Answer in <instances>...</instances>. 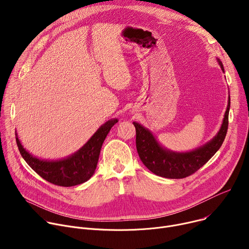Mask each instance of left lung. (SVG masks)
<instances>
[{
  "label": "left lung",
  "instance_id": "1",
  "mask_svg": "<svg viewBox=\"0 0 249 249\" xmlns=\"http://www.w3.org/2000/svg\"><path fill=\"white\" fill-rule=\"evenodd\" d=\"M218 62L224 71L222 62ZM231 97L229 96L228 107L219 133L204 146L186 153H175L162 148L154 135L139 123L133 122L136 128V147L139 157L143 163L155 174L165 178H184L202 167L224 143L228 127Z\"/></svg>",
  "mask_w": 249,
  "mask_h": 249
}]
</instances>
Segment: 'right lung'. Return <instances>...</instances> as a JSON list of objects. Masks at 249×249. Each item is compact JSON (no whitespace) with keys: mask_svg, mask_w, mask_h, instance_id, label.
<instances>
[{"mask_svg":"<svg viewBox=\"0 0 249 249\" xmlns=\"http://www.w3.org/2000/svg\"><path fill=\"white\" fill-rule=\"evenodd\" d=\"M118 122L111 119L103 124L87 144L77 153L59 160H44L31 156L16 137L19 153L27 164L46 181L63 187L75 186L88 181L97 165L103 142L110 129Z\"/></svg>","mask_w":249,"mask_h":249,"instance_id":"right-lung-1","label":"right lung"}]
</instances>
